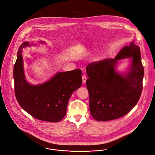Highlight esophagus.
I'll use <instances>...</instances> for the list:
<instances>
[{
    "label": "esophagus",
    "mask_w": 155,
    "mask_h": 155,
    "mask_svg": "<svg viewBox=\"0 0 155 155\" xmlns=\"http://www.w3.org/2000/svg\"><path fill=\"white\" fill-rule=\"evenodd\" d=\"M86 77L84 75H83L82 76V82H83V83H84L86 82Z\"/></svg>",
    "instance_id": "obj_1"
}]
</instances>
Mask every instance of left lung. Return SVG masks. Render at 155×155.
I'll return each instance as SVG.
<instances>
[{
    "label": "left lung",
    "instance_id": "1",
    "mask_svg": "<svg viewBox=\"0 0 155 155\" xmlns=\"http://www.w3.org/2000/svg\"><path fill=\"white\" fill-rule=\"evenodd\" d=\"M128 73L120 74L115 67L120 59L130 58ZM91 116L97 121L115 120L128 114L138 102L142 91L144 75L139 46L130 42L115 59L93 62L86 67Z\"/></svg>",
    "mask_w": 155,
    "mask_h": 155
}]
</instances>
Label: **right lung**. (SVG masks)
<instances>
[{"label": "right lung", "mask_w": 155, "mask_h": 155, "mask_svg": "<svg viewBox=\"0 0 155 155\" xmlns=\"http://www.w3.org/2000/svg\"><path fill=\"white\" fill-rule=\"evenodd\" d=\"M28 46L30 44L28 41L20 45L14 65L16 98L20 106L34 118L45 121L58 122L66 114L72 94L81 85V71L75 69L58 72L45 83L32 85L26 79L21 54L23 48Z\"/></svg>", "instance_id": "right-lung-1"}]
</instances>
